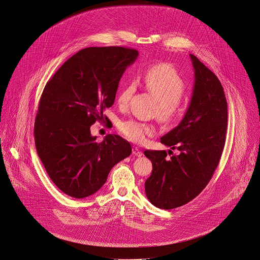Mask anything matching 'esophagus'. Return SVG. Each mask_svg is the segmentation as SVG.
Segmentation results:
<instances>
[{"instance_id": "esophagus-1", "label": "esophagus", "mask_w": 260, "mask_h": 260, "mask_svg": "<svg viewBox=\"0 0 260 260\" xmlns=\"http://www.w3.org/2000/svg\"><path fill=\"white\" fill-rule=\"evenodd\" d=\"M133 154L138 156V157H140V156H142V151L140 150L139 147L135 146V147H133Z\"/></svg>"}]
</instances>
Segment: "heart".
I'll list each match as a JSON object with an SVG mask.
<instances>
[{"label": "heart", "mask_w": 260, "mask_h": 260, "mask_svg": "<svg viewBox=\"0 0 260 260\" xmlns=\"http://www.w3.org/2000/svg\"><path fill=\"white\" fill-rule=\"evenodd\" d=\"M143 82L146 89L158 101V114L164 120L175 119L181 110L182 96L185 93V84L173 66L166 63L154 64L143 71ZM137 90L135 81L127 82L118 95V103L121 107L128 104ZM120 133L128 140L143 142L147 137L154 134L153 125L136 120H125L119 123Z\"/></svg>", "instance_id": "1"}]
</instances>
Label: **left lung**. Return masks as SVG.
Returning <instances> with one entry per match:
<instances>
[{
	"instance_id": "obj_1",
	"label": "left lung",
	"mask_w": 260,
	"mask_h": 260,
	"mask_svg": "<svg viewBox=\"0 0 260 260\" xmlns=\"http://www.w3.org/2000/svg\"><path fill=\"white\" fill-rule=\"evenodd\" d=\"M190 58L195 77L190 105L179 124L160 139L180 153L167 158L165 150L144 151L152 163L151 175L144 183L146 197L164 210L181 207L200 194L220 162L225 142L228 104L222 86L195 55Z\"/></svg>"
}]
</instances>
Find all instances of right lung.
I'll return each instance as SVG.
<instances>
[{"label": "right lung", "instance_id": "right-lung-1", "mask_svg": "<svg viewBox=\"0 0 260 260\" xmlns=\"http://www.w3.org/2000/svg\"><path fill=\"white\" fill-rule=\"evenodd\" d=\"M139 51L121 46L88 47L70 57L44 87L35 122L38 154L66 195L95 194L112 168L132 153L128 141L108 135L96 141L90 127L113 106L120 78Z\"/></svg>", "mask_w": 260, "mask_h": 260}]
</instances>
